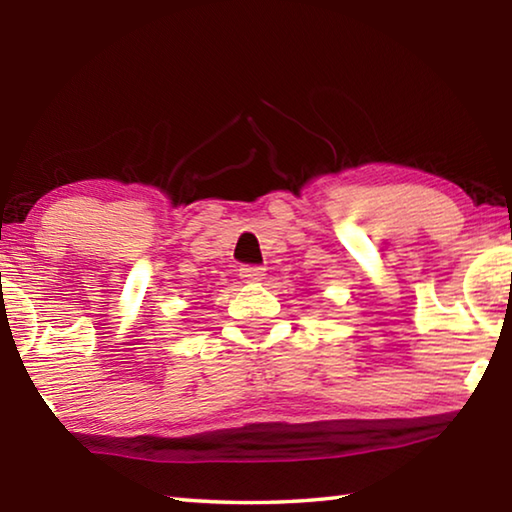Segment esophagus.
I'll list each match as a JSON object with an SVG mask.
<instances>
[{"label":"esophagus","mask_w":512,"mask_h":512,"mask_svg":"<svg viewBox=\"0 0 512 512\" xmlns=\"http://www.w3.org/2000/svg\"><path fill=\"white\" fill-rule=\"evenodd\" d=\"M239 275H241V280L248 282V284L262 282L264 275H266V268L255 266V264H244V266L239 268Z\"/></svg>","instance_id":"1"}]
</instances>
